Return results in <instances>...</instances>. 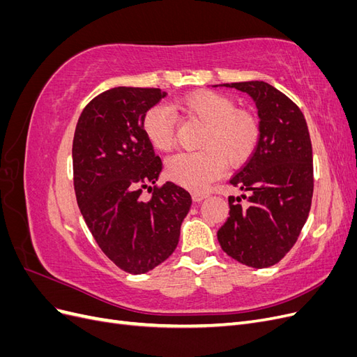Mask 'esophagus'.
<instances>
[{"label": "esophagus", "instance_id": "esophagus-1", "mask_svg": "<svg viewBox=\"0 0 357 357\" xmlns=\"http://www.w3.org/2000/svg\"><path fill=\"white\" fill-rule=\"evenodd\" d=\"M207 197H208L207 192H193V193H192V199L195 201V202H201V201H204Z\"/></svg>", "mask_w": 357, "mask_h": 357}]
</instances>
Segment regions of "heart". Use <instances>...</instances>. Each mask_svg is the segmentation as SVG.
Instances as JSON below:
<instances>
[{"label": "heart", "mask_w": 357, "mask_h": 357, "mask_svg": "<svg viewBox=\"0 0 357 357\" xmlns=\"http://www.w3.org/2000/svg\"><path fill=\"white\" fill-rule=\"evenodd\" d=\"M174 109L189 121L204 125L198 152H183L167 162V176L189 190H202L228 165L236 168L253 156L261 142L259 117L235 109L229 96L198 91L174 102ZM143 132L155 149L167 152L176 143V121L165 107H152L143 117Z\"/></svg>", "instance_id": "heart-1"}]
</instances>
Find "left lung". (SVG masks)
Returning a JSON list of instances; mask_svg holds the SVG:
<instances>
[{"mask_svg": "<svg viewBox=\"0 0 357 357\" xmlns=\"http://www.w3.org/2000/svg\"><path fill=\"white\" fill-rule=\"evenodd\" d=\"M252 96L261 142L229 180L247 195L229 197V218L218 231L222 250L252 268L278 264L295 245L311 208L314 177L305 117L290 98L265 82L223 84Z\"/></svg>", "mask_w": 357, "mask_h": 357, "instance_id": "8db88e82", "label": "left lung"}]
</instances>
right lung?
Wrapping results in <instances>:
<instances>
[{
    "label": "right lung",
    "instance_id": "right-lung-1",
    "mask_svg": "<svg viewBox=\"0 0 357 357\" xmlns=\"http://www.w3.org/2000/svg\"><path fill=\"white\" fill-rule=\"evenodd\" d=\"M167 93L119 86L84 107L73 139L75 198L104 255L129 274H144L172 255L192 205L189 192L158 186L162 160L143 117ZM143 190L153 193L144 202Z\"/></svg>",
    "mask_w": 357,
    "mask_h": 357
}]
</instances>
